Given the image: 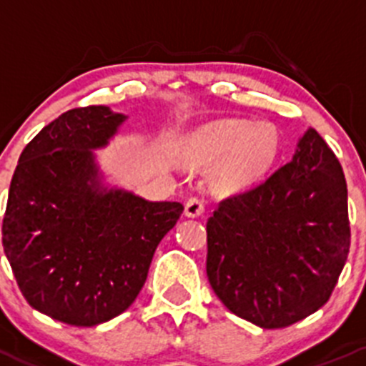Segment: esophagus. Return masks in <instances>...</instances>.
<instances>
[{
	"label": "esophagus",
	"instance_id": "esophagus-1",
	"mask_svg": "<svg viewBox=\"0 0 366 366\" xmlns=\"http://www.w3.org/2000/svg\"><path fill=\"white\" fill-rule=\"evenodd\" d=\"M204 210H205L204 200L194 197V198H189V200L186 202V210H184V212H186L187 217H198L204 214Z\"/></svg>",
	"mask_w": 366,
	"mask_h": 366
}]
</instances>
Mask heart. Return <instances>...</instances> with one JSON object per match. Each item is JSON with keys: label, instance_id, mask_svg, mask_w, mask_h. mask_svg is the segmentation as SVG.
Returning <instances> with one entry per match:
<instances>
[{"label": "heart", "instance_id": "b5f03b06", "mask_svg": "<svg viewBox=\"0 0 366 366\" xmlns=\"http://www.w3.org/2000/svg\"><path fill=\"white\" fill-rule=\"evenodd\" d=\"M280 147L278 129L271 122L221 118L191 132L184 156L197 168L217 164V186L237 191L253 186L271 172Z\"/></svg>", "mask_w": 366, "mask_h": 366}]
</instances>
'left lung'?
I'll return each instance as SVG.
<instances>
[{
	"mask_svg": "<svg viewBox=\"0 0 366 366\" xmlns=\"http://www.w3.org/2000/svg\"><path fill=\"white\" fill-rule=\"evenodd\" d=\"M350 246L347 182L315 129L265 182L223 200L207 221V276L241 319L280 330L322 308Z\"/></svg>",
	"mask_w": 366,
	"mask_h": 366,
	"instance_id": "left-lung-1",
	"label": "left lung"
}]
</instances>
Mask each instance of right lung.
Listing matches in <instances>:
<instances>
[{"mask_svg":"<svg viewBox=\"0 0 366 366\" xmlns=\"http://www.w3.org/2000/svg\"><path fill=\"white\" fill-rule=\"evenodd\" d=\"M108 106L69 109L26 145L10 182L3 249L21 292L44 315L97 326L145 285L184 205L106 187L92 150L125 122Z\"/></svg>","mask_w":366,"mask_h":366,"instance_id":"right-lung-1","label":"right lung"}]
</instances>
